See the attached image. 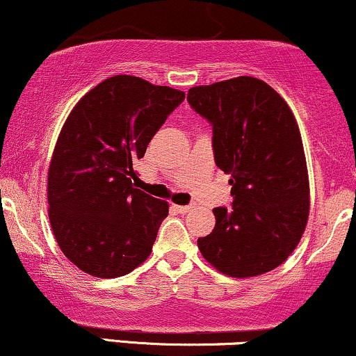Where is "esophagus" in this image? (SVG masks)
<instances>
[{
    "instance_id": "obj_1",
    "label": "esophagus",
    "mask_w": 356,
    "mask_h": 356,
    "mask_svg": "<svg viewBox=\"0 0 356 356\" xmlns=\"http://www.w3.org/2000/svg\"><path fill=\"white\" fill-rule=\"evenodd\" d=\"M175 209H177L179 213H187L193 209V205H175Z\"/></svg>"
}]
</instances>
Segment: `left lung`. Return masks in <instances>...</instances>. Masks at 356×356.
Listing matches in <instances>:
<instances>
[{
	"label": "left lung",
	"instance_id": "1",
	"mask_svg": "<svg viewBox=\"0 0 356 356\" xmlns=\"http://www.w3.org/2000/svg\"><path fill=\"white\" fill-rule=\"evenodd\" d=\"M211 124L215 164L232 174V207L213 209V232L200 253L218 271L251 277L277 268L302 236L309 177L294 115L263 80L236 77L187 93Z\"/></svg>",
	"mask_w": 356,
	"mask_h": 356
}]
</instances>
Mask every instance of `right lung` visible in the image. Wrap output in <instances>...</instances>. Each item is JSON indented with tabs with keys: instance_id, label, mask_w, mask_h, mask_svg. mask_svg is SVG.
<instances>
[{
	"instance_id": "obj_1",
	"label": "right lung",
	"mask_w": 356,
	"mask_h": 356,
	"mask_svg": "<svg viewBox=\"0 0 356 356\" xmlns=\"http://www.w3.org/2000/svg\"><path fill=\"white\" fill-rule=\"evenodd\" d=\"M186 93L115 75L75 105L49 168V218L62 253L97 277L131 273L151 254L168 202L133 186L138 159Z\"/></svg>"
}]
</instances>
